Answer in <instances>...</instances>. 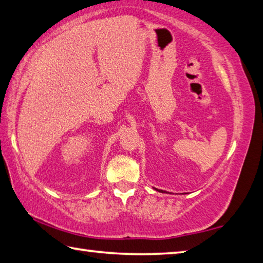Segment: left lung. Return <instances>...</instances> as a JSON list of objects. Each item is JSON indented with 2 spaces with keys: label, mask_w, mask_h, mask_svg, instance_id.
<instances>
[{
  "label": "left lung",
  "mask_w": 263,
  "mask_h": 263,
  "mask_svg": "<svg viewBox=\"0 0 263 263\" xmlns=\"http://www.w3.org/2000/svg\"><path fill=\"white\" fill-rule=\"evenodd\" d=\"M156 190H157V189H156ZM157 191H160V192H162V193H165L164 191H162V190H157Z\"/></svg>",
  "instance_id": "obj_1"
}]
</instances>
